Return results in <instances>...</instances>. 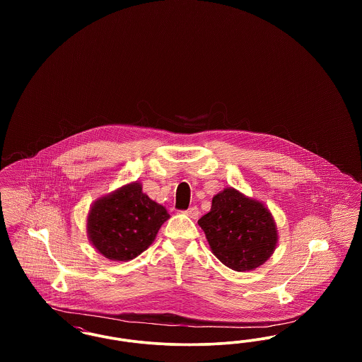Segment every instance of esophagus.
Segmentation results:
<instances>
[{
	"label": "esophagus",
	"mask_w": 362,
	"mask_h": 362,
	"mask_svg": "<svg viewBox=\"0 0 362 362\" xmlns=\"http://www.w3.org/2000/svg\"><path fill=\"white\" fill-rule=\"evenodd\" d=\"M185 214L189 217L191 220H197L198 218V216H199V209L197 206L189 207L187 209L186 211H185Z\"/></svg>",
	"instance_id": "34e87169"
}]
</instances>
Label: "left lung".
Here are the masks:
<instances>
[{"label": "left lung", "instance_id": "8db88e82", "mask_svg": "<svg viewBox=\"0 0 362 362\" xmlns=\"http://www.w3.org/2000/svg\"><path fill=\"white\" fill-rule=\"evenodd\" d=\"M211 252L235 272H250L273 255L276 221L263 202L226 187L213 197L210 211L198 220Z\"/></svg>", "mask_w": 362, "mask_h": 362}]
</instances>
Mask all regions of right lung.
Wrapping results in <instances>:
<instances>
[{
    "mask_svg": "<svg viewBox=\"0 0 362 362\" xmlns=\"http://www.w3.org/2000/svg\"><path fill=\"white\" fill-rule=\"evenodd\" d=\"M168 218L167 209L144 194L141 183L132 182L93 202L86 218V232L104 258L127 262L155 241L158 229Z\"/></svg>",
    "mask_w": 362,
    "mask_h": 362,
    "instance_id": "obj_1",
    "label": "right lung"
}]
</instances>
